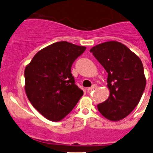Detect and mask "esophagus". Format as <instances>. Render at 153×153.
Masks as SVG:
<instances>
[{
	"label": "esophagus",
	"mask_w": 153,
	"mask_h": 153,
	"mask_svg": "<svg viewBox=\"0 0 153 153\" xmlns=\"http://www.w3.org/2000/svg\"><path fill=\"white\" fill-rule=\"evenodd\" d=\"M98 87V86L96 85V84H94V85H92V87H89V88H88L87 89V90L88 91H91V90H93V89H96V88Z\"/></svg>",
	"instance_id": "1"
}]
</instances>
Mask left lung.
<instances>
[{
  "instance_id": "8db88e82",
  "label": "left lung",
  "mask_w": 153,
  "mask_h": 153,
  "mask_svg": "<svg viewBox=\"0 0 153 153\" xmlns=\"http://www.w3.org/2000/svg\"><path fill=\"white\" fill-rule=\"evenodd\" d=\"M90 52L108 73L109 96L98 104V111L110 121L123 119L138 105L144 91L146 78L142 62L118 41L100 44Z\"/></svg>"
}]
</instances>
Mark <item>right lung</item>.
<instances>
[{"label":"right lung","mask_w":153,"mask_h":153,"mask_svg":"<svg viewBox=\"0 0 153 153\" xmlns=\"http://www.w3.org/2000/svg\"><path fill=\"white\" fill-rule=\"evenodd\" d=\"M86 47L67 41L40 50L25 68V91L32 105L48 120L58 121L72 110L84 92L71 73Z\"/></svg>","instance_id":"1"}]
</instances>
